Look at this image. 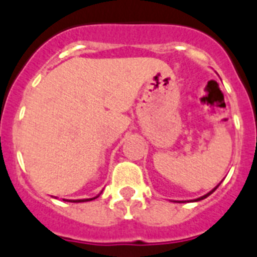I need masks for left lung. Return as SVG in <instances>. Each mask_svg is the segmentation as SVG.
Listing matches in <instances>:
<instances>
[{"label": "left lung", "instance_id": "left-lung-1", "mask_svg": "<svg viewBox=\"0 0 257 257\" xmlns=\"http://www.w3.org/2000/svg\"><path fill=\"white\" fill-rule=\"evenodd\" d=\"M219 185H220V183H219ZM219 185H216V186L214 187V189H212L211 191H208L207 194H204V195H202V197L197 198V199H191V201H187V202H198V201H202V199H204V198H207L208 195H211V194L214 193V191H215L216 189H218V187H219ZM176 202H177V201H176ZM181 202H182V203H183V202H186V201H179V203H181Z\"/></svg>", "mask_w": 257, "mask_h": 257}]
</instances>
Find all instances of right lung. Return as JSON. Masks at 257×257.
I'll return each instance as SVG.
<instances>
[{
	"mask_svg": "<svg viewBox=\"0 0 257 257\" xmlns=\"http://www.w3.org/2000/svg\"><path fill=\"white\" fill-rule=\"evenodd\" d=\"M101 194V193H100ZM99 194V195H100ZM99 195H96V197H93V198H85V199H70V201H68V199H63V201H67V202H74V203H79V202H88V201H93V199H96V198L99 197Z\"/></svg>",
	"mask_w": 257,
	"mask_h": 257,
	"instance_id": "right-lung-1",
	"label": "right lung"
}]
</instances>
